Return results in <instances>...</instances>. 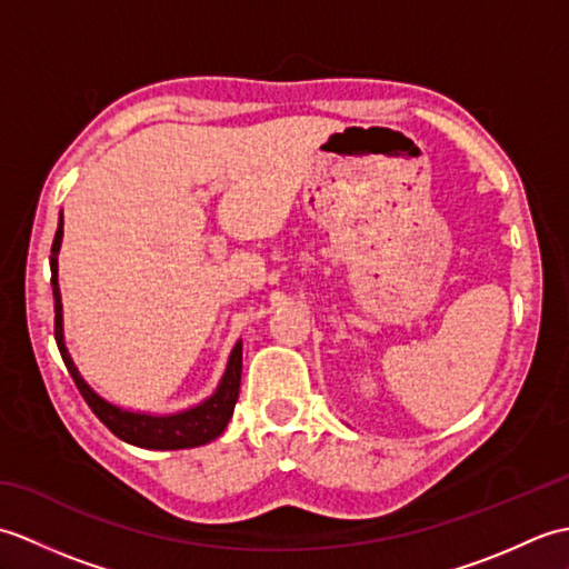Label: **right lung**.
Segmentation results:
<instances>
[{
    "instance_id": "add662e5",
    "label": "right lung",
    "mask_w": 569,
    "mask_h": 569,
    "mask_svg": "<svg viewBox=\"0 0 569 569\" xmlns=\"http://www.w3.org/2000/svg\"><path fill=\"white\" fill-rule=\"evenodd\" d=\"M63 244V212L58 217L56 239L51 247V286H53V306H56V345L58 352L66 361V369L76 381L78 391L82 393L84 403L92 408L107 428H110L119 440L129 445L143 447V450H186V447H200L208 445L224 432L229 418L234 413V403L239 398V383H241V340L232 347L227 359V369L222 373L217 389L200 401L198 406H190L178 413H143V410H129L107 401L92 386L82 379L76 361H72L66 335H63V303H60V288H58V253Z\"/></svg>"
}]
</instances>
